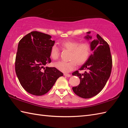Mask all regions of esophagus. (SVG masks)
Masks as SVG:
<instances>
[{"label":"esophagus","instance_id":"1","mask_svg":"<svg viewBox=\"0 0 128 128\" xmlns=\"http://www.w3.org/2000/svg\"><path fill=\"white\" fill-rule=\"evenodd\" d=\"M64 75L66 76H67V77H70V76H71V75L69 74H66V73H65V74H64Z\"/></svg>","mask_w":128,"mask_h":128}]
</instances>
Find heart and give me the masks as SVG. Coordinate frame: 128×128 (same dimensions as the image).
Wrapping results in <instances>:
<instances>
[{"label": "heart", "instance_id": "1", "mask_svg": "<svg viewBox=\"0 0 128 128\" xmlns=\"http://www.w3.org/2000/svg\"><path fill=\"white\" fill-rule=\"evenodd\" d=\"M62 47L70 51L69 62L60 61L54 64L57 69L63 72H68L74 70L78 65L83 64L88 60L91 53V45L88 42H80L78 40H66L60 44ZM60 50L56 44L50 48V56L54 60L59 58Z\"/></svg>", "mask_w": 128, "mask_h": 128}]
</instances>
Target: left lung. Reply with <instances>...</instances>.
Returning a JSON list of instances; mask_svg holds the SVG:
<instances>
[{
	"label": "left lung",
	"instance_id": "1",
	"mask_svg": "<svg viewBox=\"0 0 128 128\" xmlns=\"http://www.w3.org/2000/svg\"><path fill=\"white\" fill-rule=\"evenodd\" d=\"M90 32L87 33L90 34ZM86 38L91 39L92 37L88 34ZM90 44L93 53L79 69L86 71L80 74L76 70L72 74L78 76L80 80L79 85L73 87L72 90L84 98H91L102 90L110 76L112 68V58L108 43L97 34V39L92 40Z\"/></svg>",
	"mask_w": 128,
	"mask_h": 128
}]
</instances>
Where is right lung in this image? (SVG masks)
<instances>
[{
    "label": "right lung",
    "instance_id": "right-lung-1",
    "mask_svg": "<svg viewBox=\"0 0 128 128\" xmlns=\"http://www.w3.org/2000/svg\"><path fill=\"white\" fill-rule=\"evenodd\" d=\"M50 35L38 31L26 34L18 42L15 58V72L21 85L29 94H47L63 74L50 63V48L55 41Z\"/></svg>",
    "mask_w": 128,
    "mask_h": 128
}]
</instances>
